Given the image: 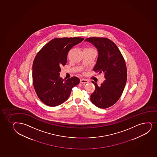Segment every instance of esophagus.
Masks as SVG:
<instances>
[{
	"label": "esophagus",
	"instance_id": "esophagus-1",
	"mask_svg": "<svg viewBox=\"0 0 157 157\" xmlns=\"http://www.w3.org/2000/svg\"><path fill=\"white\" fill-rule=\"evenodd\" d=\"M80 83H82V84H86V83H88V81L87 79L82 78V79L80 80Z\"/></svg>",
	"mask_w": 157,
	"mask_h": 157
}]
</instances>
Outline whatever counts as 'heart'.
<instances>
[{"label": "heart", "mask_w": 157, "mask_h": 157, "mask_svg": "<svg viewBox=\"0 0 157 157\" xmlns=\"http://www.w3.org/2000/svg\"><path fill=\"white\" fill-rule=\"evenodd\" d=\"M87 49H93V48H87Z\"/></svg>", "instance_id": "1"}]
</instances>
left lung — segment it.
I'll use <instances>...</instances> for the list:
<instances>
[{"mask_svg": "<svg viewBox=\"0 0 157 157\" xmlns=\"http://www.w3.org/2000/svg\"><path fill=\"white\" fill-rule=\"evenodd\" d=\"M85 41L93 44L98 50V56L93 70L103 73L105 78L100 86L92 81L95 90L90 95V101L98 108H108L121 98L126 85L124 59L117 45L108 39L93 37L87 38Z\"/></svg>", "mask_w": 157, "mask_h": 157, "instance_id": "1", "label": "left lung"}]
</instances>
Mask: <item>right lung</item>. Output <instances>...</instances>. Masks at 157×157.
Returning a JSON list of instances; mask_svg holds the SVG:
<instances>
[{
    "label": "right lung",
    "mask_w": 157,
    "mask_h": 157,
    "mask_svg": "<svg viewBox=\"0 0 157 157\" xmlns=\"http://www.w3.org/2000/svg\"><path fill=\"white\" fill-rule=\"evenodd\" d=\"M84 38H55L37 53L33 65V84L39 99L47 106L59 105L68 99L78 78L63 79L59 76L61 67L67 64V56L72 47Z\"/></svg>",
    "instance_id": "1"
}]
</instances>
